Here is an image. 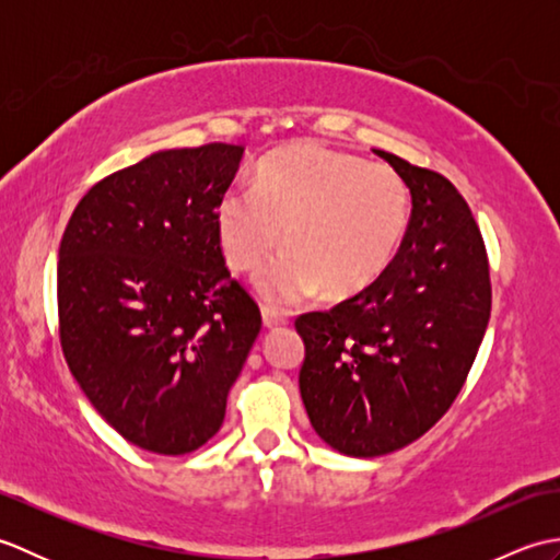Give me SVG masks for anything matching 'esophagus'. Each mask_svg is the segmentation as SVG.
<instances>
[{
  "label": "esophagus",
  "instance_id": "esophagus-1",
  "mask_svg": "<svg viewBox=\"0 0 560 560\" xmlns=\"http://www.w3.org/2000/svg\"><path fill=\"white\" fill-rule=\"evenodd\" d=\"M261 319H265L267 329H277V327L289 325V317L281 311H277V307H261Z\"/></svg>",
  "mask_w": 560,
  "mask_h": 560
}]
</instances>
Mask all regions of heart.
Segmentation results:
<instances>
[{
  "instance_id": "obj_1",
  "label": "heart",
  "mask_w": 560,
  "mask_h": 560,
  "mask_svg": "<svg viewBox=\"0 0 560 560\" xmlns=\"http://www.w3.org/2000/svg\"><path fill=\"white\" fill-rule=\"evenodd\" d=\"M411 195L387 165L317 144L293 147L259 165L253 187L235 185L217 209L223 255L257 273V289L277 305L325 291L329 299L371 289L407 237Z\"/></svg>"
}]
</instances>
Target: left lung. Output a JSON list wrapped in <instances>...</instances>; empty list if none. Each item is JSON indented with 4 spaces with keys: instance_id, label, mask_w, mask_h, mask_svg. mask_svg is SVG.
I'll return each mask as SVG.
<instances>
[{
    "instance_id": "1",
    "label": "left lung",
    "mask_w": 560,
    "mask_h": 560,
    "mask_svg": "<svg viewBox=\"0 0 560 560\" xmlns=\"http://www.w3.org/2000/svg\"><path fill=\"white\" fill-rule=\"evenodd\" d=\"M411 192L409 231L371 289L305 313L301 397L315 433L349 457H380L443 419L491 317L489 257L447 177L373 149Z\"/></svg>"
}]
</instances>
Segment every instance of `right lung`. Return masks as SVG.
Returning <instances> with one entry per match:
<instances>
[{
	"label": "right lung",
	"instance_id": "add662e5",
	"mask_svg": "<svg viewBox=\"0 0 560 560\" xmlns=\"http://www.w3.org/2000/svg\"><path fill=\"white\" fill-rule=\"evenodd\" d=\"M243 151L151 153L93 185L59 243L69 371L117 433L156 455H185L219 433L261 329L217 229Z\"/></svg>",
	"mask_w": 560,
	"mask_h": 560
}]
</instances>
